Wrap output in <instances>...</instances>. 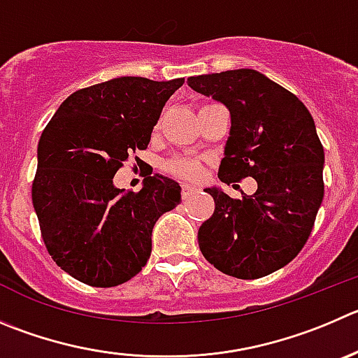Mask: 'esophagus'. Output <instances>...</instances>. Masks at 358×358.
Listing matches in <instances>:
<instances>
[{"label":"esophagus","instance_id":"34e87169","mask_svg":"<svg viewBox=\"0 0 358 358\" xmlns=\"http://www.w3.org/2000/svg\"><path fill=\"white\" fill-rule=\"evenodd\" d=\"M196 186H193V185H182V196H185V199H188L189 195H192L193 192H196Z\"/></svg>","mask_w":358,"mask_h":358}]
</instances>
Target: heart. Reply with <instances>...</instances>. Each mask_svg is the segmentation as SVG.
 <instances>
[{"label":"heart","instance_id":"heart-1","mask_svg":"<svg viewBox=\"0 0 358 358\" xmlns=\"http://www.w3.org/2000/svg\"><path fill=\"white\" fill-rule=\"evenodd\" d=\"M166 172L186 181H193L202 173V163L193 158H173L166 163Z\"/></svg>","mask_w":358,"mask_h":358}]
</instances>
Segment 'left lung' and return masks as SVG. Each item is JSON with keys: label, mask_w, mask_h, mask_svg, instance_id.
<instances>
[{"label": "left lung", "mask_w": 358, "mask_h": 358, "mask_svg": "<svg viewBox=\"0 0 358 358\" xmlns=\"http://www.w3.org/2000/svg\"><path fill=\"white\" fill-rule=\"evenodd\" d=\"M188 86L230 110V137L217 177H253V195L232 199L206 188L214 213L199 246L217 271L258 279L290 264L304 248L323 200V145L306 105L250 68L189 77Z\"/></svg>", "instance_id": "1"}]
</instances>
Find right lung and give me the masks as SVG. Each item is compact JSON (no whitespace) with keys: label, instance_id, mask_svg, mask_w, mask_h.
<instances>
[{"label":"right lung","instance_id":"right-lung-1","mask_svg":"<svg viewBox=\"0 0 358 358\" xmlns=\"http://www.w3.org/2000/svg\"><path fill=\"white\" fill-rule=\"evenodd\" d=\"M185 79L119 77L75 91L38 142L33 207L52 260L90 287L126 283L151 257L152 227L181 202L159 173L138 193L114 186L128 155L148 149L166 100Z\"/></svg>","mask_w":358,"mask_h":358}]
</instances>
